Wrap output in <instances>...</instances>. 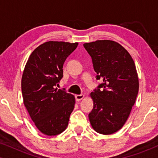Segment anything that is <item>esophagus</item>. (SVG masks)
<instances>
[{"instance_id":"34e87169","label":"esophagus","mask_w":158,"mask_h":158,"mask_svg":"<svg viewBox=\"0 0 158 158\" xmlns=\"http://www.w3.org/2000/svg\"><path fill=\"white\" fill-rule=\"evenodd\" d=\"M83 98H84V95H83V94L76 95V96H75V99H76V101H81L82 99H83Z\"/></svg>"}]
</instances>
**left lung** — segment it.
Here are the masks:
<instances>
[{
	"instance_id": "8db88e82",
	"label": "left lung",
	"mask_w": 158,
	"mask_h": 158,
	"mask_svg": "<svg viewBox=\"0 0 158 158\" xmlns=\"http://www.w3.org/2000/svg\"><path fill=\"white\" fill-rule=\"evenodd\" d=\"M92 58L96 79L101 80L90 94L94 109L88 114L94 129L102 135H111L127 122L139 90L135 64L129 53L118 43L97 40L85 43Z\"/></svg>"
}]
</instances>
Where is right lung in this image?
Listing matches in <instances>:
<instances>
[{"label":"right lung","mask_w":158,"mask_h":158,"mask_svg":"<svg viewBox=\"0 0 158 158\" xmlns=\"http://www.w3.org/2000/svg\"><path fill=\"white\" fill-rule=\"evenodd\" d=\"M78 43L49 41L32 52L23 70V103L41 132L55 136L65 130L75 97L55 86L63 77V64Z\"/></svg>","instance_id":"1"}]
</instances>
